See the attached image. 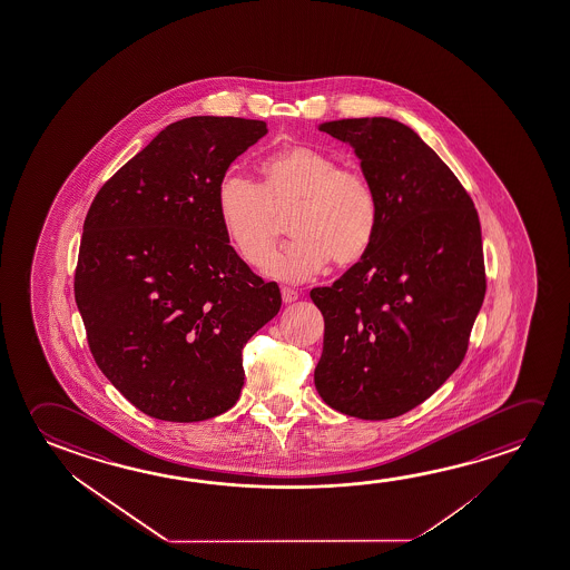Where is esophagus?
Returning <instances> with one entry per match:
<instances>
[{"label":"esophagus","mask_w":570,"mask_h":570,"mask_svg":"<svg viewBox=\"0 0 570 570\" xmlns=\"http://www.w3.org/2000/svg\"><path fill=\"white\" fill-rule=\"evenodd\" d=\"M298 296V292L294 288H288V286H284V288H282V299H284V304H292V302H296Z\"/></svg>","instance_id":"34e87169"}]
</instances>
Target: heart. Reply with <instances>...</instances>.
I'll return each instance as SVG.
<instances>
[{
  "label": "heart",
  "instance_id": "obj_1",
  "mask_svg": "<svg viewBox=\"0 0 570 570\" xmlns=\"http://www.w3.org/2000/svg\"><path fill=\"white\" fill-rule=\"evenodd\" d=\"M261 184L227 174L217 187V210L228 243L253 268L267 263L291 215L295 237L266 272L281 281L302 282L330 261L350 266L367 254L379 227L377 189L357 167L307 146L278 149L258 164Z\"/></svg>",
  "mask_w": 570,
  "mask_h": 570
}]
</instances>
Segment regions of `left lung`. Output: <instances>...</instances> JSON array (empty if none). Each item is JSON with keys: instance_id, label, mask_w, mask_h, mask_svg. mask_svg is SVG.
<instances>
[{"instance_id": "8db88e82", "label": "left lung", "mask_w": 570, "mask_h": 570, "mask_svg": "<svg viewBox=\"0 0 570 570\" xmlns=\"http://www.w3.org/2000/svg\"><path fill=\"white\" fill-rule=\"evenodd\" d=\"M320 130L355 148L379 227L360 263L309 292L325 322L314 381L335 411L386 421L464 361L485 296L482 228L464 185L409 126L347 118Z\"/></svg>"}]
</instances>
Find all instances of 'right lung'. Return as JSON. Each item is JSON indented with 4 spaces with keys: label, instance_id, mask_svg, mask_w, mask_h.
<instances>
[{
    "label": "right lung",
    "instance_id": "add662e5",
    "mask_svg": "<svg viewBox=\"0 0 570 570\" xmlns=\"http://www.w3.org/2000/svg\"><path fill=\"white\" fill-rule=\"evenodd\" d=\"M266 134L233 116L169 124L88 209L75 271L88 347L159 421H207L237 403L246 342L281 309L278 284L235 253L217 210L228 166Z\"/></svg>",
    "mask_w": 570,
    "mask_h": 570
}]
</instances>
